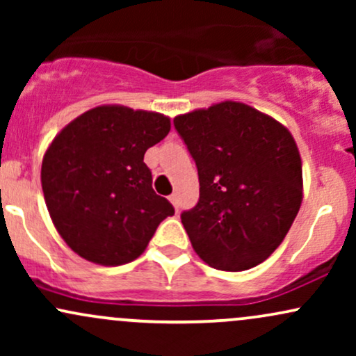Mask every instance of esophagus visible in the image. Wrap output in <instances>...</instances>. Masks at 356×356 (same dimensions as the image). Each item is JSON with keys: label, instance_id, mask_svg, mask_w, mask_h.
<instances>
[{"label": "esophagus", "instance_id": "1", "mask_svg": "<svg viewBox=\"0 0 356 356\" xmlns=\"http://www.w3.org/2000/svg\"><path fill=\"white\" fill-rule=\"evenodd\" d=\"M169 201L172 202V206L175 207V211H179V199H177V194H170V195H169Z\"/></svg>", "mask_w": 356, "mask_h": 356}]
</instances>
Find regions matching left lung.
I'll return each instance as SVG.
<instances>
[{
	"mask_svg": "<svg viewBox=\"0 0 356 356\" xmlns=\"http://www.w3.org/2000/svg\"><path fill=\"white\" fill-rule=\"evenodd\" d=\"M197 165L199 202L181 214L197 256L220 271L263 263L283 243L303 201L291 132L266 113L226 100L174 118Z\"/></svg>",
	"mask_w": 356,
	"mask_h": 356,
	"instance_id": "8db88e82",
	"label": "left lung"
}]
</instances>
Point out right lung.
Masks as SVG:
<instances>
[{
  "label": "right lung",
  "instance_id": "1",
  "mask_svg": "<svg viewBox=\"0 0 356 356\" xmlns=\"http://www.w3.org/2000/svg\"><path fill=\"white\" fill-rule=\"evenodd\" d=\"M170 130V118L124 105H100L72 120L43 155L50 218L83 259L120 266L145 251L172 204L152 189L144 155Z\"/></svg>",
  "mask_w": 356,
  "mask_h": 356
}]
</instances>
